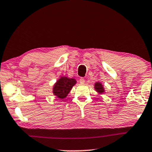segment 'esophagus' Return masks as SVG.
Masks as SVG:
<instances>
[{"instance_id":"esophagus-1","label":"esophagus","mask_w":152,"mask_h":152,"mask_svg":"<svg viewBox=\"0 0 152 152\" xmlns=\"http://www.w3.org/2000/svg\"><path fill=\"white\" fill-rule=\"evenodd\" d=\"M79 81H80V84H84V83H85V80L83 78H81Z\"/></svg>"}]
</instances>
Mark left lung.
<instances>
[{
  "label": "left lung",
  "instance_id": "8db88e82",
  "mask_svg": "<svg viewBox=\"0 0 152 152\" xmlns=\"http://www.w3.org/2000/svg\"><path fill=\"white\" fill-rule=\"evenodd\" d=\"M95 90L97 91V92L99 94H103V93H105V89L104 87H103V85H102L100 82H96L95 83Z\"/></svg>",
  "mask_w": 152,
  "mask_h": 152
}]
</instances>
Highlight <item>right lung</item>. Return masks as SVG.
<instances>
[{
	"label": "right lung",
	"mask_w": 152,
	"mask_h": 152,
	"mask_svg": "<svg viewBox=\"0 0 152 152\" xmlns=\"http://www.w3.org/2000/svg\"><path fill=\"white\" fill-rule=\"evenodd\" d=\"M76 84V80L75 79L67 78L66 76L60 77L55 83L53 88V93L58 99H64Z\"/></svg>",
	"instance_id": "obj_1"
}]
</instances>
